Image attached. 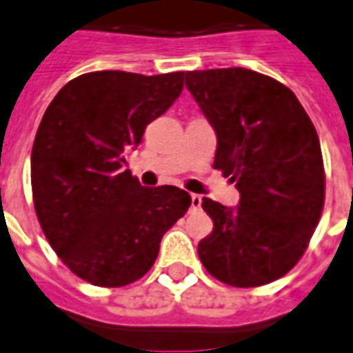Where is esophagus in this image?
Wrapping results in <instances>:
<instances>
[{"label": "esophagus", "mask_w": 353, "mask_h": 353, "mask_svg": "<svg viewBox=\"0 0 353 353\" xmlns=\"http://www.w3.org/2000/svg\"><path fill=\"white\" fill-rule=\"evenodd\" d=\"M202 208V196L190 194V210H200Z\"/></svg>", "instance_id": "esophagus-1"}]
</instances>
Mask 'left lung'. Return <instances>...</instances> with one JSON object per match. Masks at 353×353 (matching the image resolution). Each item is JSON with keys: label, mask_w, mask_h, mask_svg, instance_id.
Wrapping results in <instances>:
<instances>
[{"label": "left lung", "mask_w": 353, "mask_h": 353, "mask_svg": "<svg viewBox=\"0 0 353 353\" xmlns=\"http://www.w3.org/2000/svg\"><path fill=\"white\" fill-rule=\"evenodd\" d=\"M185 85L215 129L213 168L241 194L234 210L203 198L213 232L198 243V256L230 286L273 283L299 262L322 215L314 125L294 91L256 70H189Z\"/></svg>", "instance_id": "left-lung-1"}]
</instances>
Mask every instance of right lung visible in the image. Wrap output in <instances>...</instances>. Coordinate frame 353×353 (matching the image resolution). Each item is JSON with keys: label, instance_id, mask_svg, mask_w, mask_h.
I'll list each match as a JSON object with an SVG mask.
<instances>
[{"label": "right lung", "instance_id": "right-lung-1", "mask_svg": "<svg viewBox=\"0 0 353 353\" xmlns=\"http://www.w3.org/2000/svg\"><path fill=\"white\" fill-rule=\"evenodd\" d=\"M183 77L88 72L65 83L44 112L31 150L35 213L61 262L95 286L142 279L189 210L183 189L142 187L125 170L145 127L181 95Z\"/></svg>", "mask_w": 353, "mask_h": 353}]
</instances>
